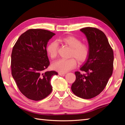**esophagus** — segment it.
<instances>
[{"label":"esophagus","instance_id":"esophagus-1","mask_svg":"<svg viewBox=\"0 0 125 125\" xmlns=\"http://www.w3.org/2000/svg\"><path fill=\"white\" fill-rule=\"evenodd\" d=\"M58 74H59V75L61 76H64L65 75V73H58Z\"/></svg>","mask_w":125,"mask_h":125}]
</instances>
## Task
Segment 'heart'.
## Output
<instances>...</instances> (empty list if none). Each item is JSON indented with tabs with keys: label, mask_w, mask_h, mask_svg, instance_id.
Wrapping results in <instances>:
<instances>
[{
	"label": "heart",
	"mask_w": 125,
	"mask_h": 125,
	"mask_svg": "<svg viewBox=\"0 0 125 125\" xmlns=\"http://www.w3.org/2000/svg\"><path fill=\"white\" fill-rule=\"evenodd\" d=\"M71 48L70 57H73L79 63L85 61L88 58L90 53L89 48L87 44L82 43L80 39L75 36H68L60 40ZM58 45L57 42L53 41L47 47V52L49 57L55 59L57 57ZM77 65L76 61L73 58L69 59H60L52 63L53 69L61 73H65L73 69Z\"/></svg>",
	"instance_id": "b5f03b06"
}]
</instances>
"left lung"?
<instances>
[{
  "instance_id": "1",
  "label": "left lung",
  "mask_w": 125,
  "mask_h": 125,
  "mask_svg": "<svg viewBox=\"0 0 125 125\" xmlns=\"http://www.w3.org/2000/svg\"><path fill=\"white\" fill-rule=\"evenodd\" d=\"M81 31L86 36L90 53L80 69L86 73H75L76 80L71 85V90L77 97L91 99L103 91L112 75L113 51L102 31L94 27H85Z\"/></svg>"
}]
</instances>
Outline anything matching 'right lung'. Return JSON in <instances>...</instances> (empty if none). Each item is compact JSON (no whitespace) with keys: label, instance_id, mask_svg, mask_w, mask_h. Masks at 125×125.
Instances as JSON below:
<instances>
[{"label":"right lung","instance_id":"right-lung-1","mask_svg":"<svg viewBox=\"0 0 125 125\" xmlns=\"http://www.w3.org/2000/svg\"><path fill=\"white\" fill-rule=\"evenodd\" d=\"M55 35L47 30L30 29L20 35L13 48L12 75L20 92L28 99L40 100L52 91L50 80L58 73L44 70L50 64L47 45Z\"/></svg>","mask_w":125,"mask_h":125}]
</instances>
